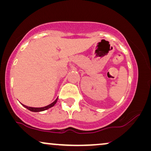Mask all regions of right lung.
Instances as JSON below:
<instances>
[{
  "label": "right lung",
  "mask_w": 151,
  "mask_h": 151,
  "mask_svg": "<svg viewBox=\"0 0 151 151\" xmlns=\"http://www.w3.org/2000/svg\"><path fill=\"white\" fill-rule=\"evenodd\" d=\"M57 99L55 100V101L53 102V103H52L51 104H50V105H48L47 106H46V107H28V106H26V105H24V107H26L27 109H28L29 110H30L31 111H33V112H39V111H44V110H46L48 109H49V108L53 107V106L55 105V103H57Z\"/></svg>",
  "instance_id": "1"
}]
</instances>
